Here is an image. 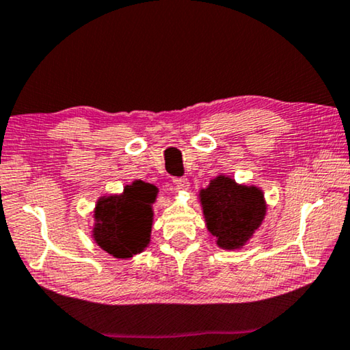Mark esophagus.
<instances>
[{
    "label": "esophagus",
    "instance_id": "34e87169",
    "mask_svg": "<svg viewBox=\"0 0 350 350\" xmlns=\"http://www.w3.org/2000/svg\"><path fill=\"white\" fill-rule=\"evenodd\" d=\"M171 180H173L177 189H188V187H189V182L187 177H173Z\"/></svg>",
    "mask_w": 350,
    "mask_h": 350
}]
</instances>
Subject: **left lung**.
<instances>
[{
	"instance_id": "8db88e82",
	"label": "left lung",
	"mask_w": 350,
	"mask_h": 350,
	"mask_svg": "<svg viewBox=\"0 0 350 350\" xmlns=\"http://www.w3.org/2000/svg\"><path fill=\"white\" fill-rule=\"evenodd\" d=\"M206 230L225 250L244 247L264 221L267 205L262 189L236 183L232 177L217 176L200 189Z\"/></svg>"
}]
</instances>
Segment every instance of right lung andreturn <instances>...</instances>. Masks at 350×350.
I'll list each match as a JSON object with an SVG mask.
<instances>
[{
    "label": "right lung",
    "instance_id": "1",
    "mask_svg": "<svg viewBox=\"0 0 350 350\" xmlns=\"http://www.w3.org/2000/svg\"><path fill=\"white\" fill-rule=\"evenodd\" d=\"M157 188L134 180L122 194L103 196L94 210L92 238L106 253L118 259L133 258L150 244L152 208Z\"/></svg>",
    "mask_w": 350,
    "mask_h": 350
}]
</instances>
